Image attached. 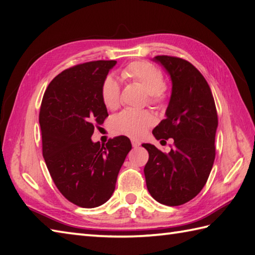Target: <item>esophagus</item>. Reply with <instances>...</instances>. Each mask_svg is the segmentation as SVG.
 Here are the masks:
<instances>
[{
  "label": "esophagus",
  "instance_id": "esophagus-1",
  "mask_svg": "<svg viewBox=\"0 0 255 255\" xmlns=\"http://www.w3.org/2000/svg\"><path fill=\"white\" fill-rule=\"evenodd\" d=\"M131 144H132V147H133V148H138L139 145H140V142L138 141V140H134V139H132V140H131Z\"/></svg>",
  "mask_w": 255,
  "mask_h": 255
}]
</instances>
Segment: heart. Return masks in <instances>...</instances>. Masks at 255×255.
<instances>
[{
  "label": "heart",
  "instance_id": "1",
  "mask_svg": "<svg viewBox=\"0 0 255 255\" xmlns=\"http://www.w3.org/2000/svg\"><path fill=\"white\" fill-rule=\"evenodd\" d=\"M122 78L128 82L138 83L148 92V102L151 105L163 106L169 100V89L164 83L163 73L154 64L144 60L128 63L121 71ZM101 96L108 110H115L121 102V85L111 75L103 80ZM154 124L152 115L147 111L125 110L114 118L113 130L118 134L130 138L143 137Z\"/></svg>",
  "mask_w": 255,
  "mask_h": 255
}]
</instances>
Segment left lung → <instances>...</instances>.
I'll use <instances>...</instances> for the list:
<instances>
[{
    "label": "left lung",
    "instance_id": "obj_1",
    "mask_svg": "<svg viewBox=\"0 0 255 255\" xmlns=\"http://www.w3.org/2000/svg\"><path fill=\"white\" fill-rule=\"evenodd\" d=\"M171 75L172 95L166 118L156 126L154 137L173 138L169 153L143 143L149 160L144 166L147 188L156 202L180 206L202 191L214 164L218 116L213 93L203 74L182 58L156 56Z\"/></svg>",
    "mask_w": 255,
    "mask_h": 255
}]
</instances>
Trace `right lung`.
Returning <instances> with one entry per match:
<instances>
[{
	"label": "right lung",
	"mask_w": 255,
	"mask_h": 255,
	"mask_svg": "<svg viewBox=\"0 0 255 255\" xmlns=\"http://www.w3.org/2000/svg\"><path fill=\"white\" fill-rule=\"evenodd\" d=\"M115 60H97L64 70L48 85L39 124L42 155L53 183L64 197L83 208L106 203L129 151L125 136L94 143V127L108 116L101 85Z\"/></svg>",
	"instance_id": "obj_1"
}]
</instances>
